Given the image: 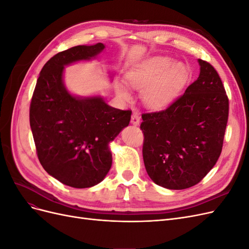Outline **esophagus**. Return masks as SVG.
I'll return each mask as SVG.
<instances>
[{
  "label": "esophagus",
  "mask_w": 249,
  "mask_h": 249,
  "mask_svg": "<svg viewBox=\"0 0 249 249\" xmlns=\"http://www.w3.org/2000/svg\"><path fill=\"white\" fill-rule=\"evenodd\" d=\"M131 123L134 125H138L140 123V115L138 113H133L132 114V118H131Z\"/></svg>",
  "instance_id": "1"
}]
</instances>
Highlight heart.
I'll use <instances>...</instances> for the list:
<instances>
[{"label": "heart", "mask_w": 249, "mask_h": 249, "mask_svg": "<svg viewBox=\"0 0 249 249\" xmlns=\"http://www.w3.org/2000/svg\"><path fill=\"white\" fill-rule=\"evenodd\" d=\"M189 78L185 64L168 57H156L141 65L140 69L126 74L127 85L142 90L141 99L146 107L161 109L169 105L182 90ZM116 94L124 101L132 96L123 84H115Z\"/></svg>", "instance_id": "obj_1"}]
</instances>
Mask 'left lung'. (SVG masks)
I'll return each mask as SVG.
<instances>
[{
  "label": "left lung",
  "instance_id": "8db88e82",
  "mask_svg": "<svg viewBox=\"0 0 249 249\" xmlns=\"http://www.w3.org/2000/svg\"><path fill=\"white\" fill-rule=\"evenodd\" d=\"M200 72L168 108L142 114L143 161L153 182L171 190L198 184L219 158L229 99L219 74L198 59Z\"/></svg>",
  "mask_w": 249,
  "mask_h": 249
}]
</instances>
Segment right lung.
Returning a JSON list of instances; mask_svg holds the SVG:
<instances>
[{
	"label": "right lung",
	"instance_id": "1",
	"mask_svg": "<svg viewBox=\"0 0 249 249\" xmlns=\"http://www.w3.org/2000/svg\"><path fill=\"white\" fill-rule=\"evenodd\" d=\"M103 43L60 52L44 64L30 105L37 157L50 176L73 188L101 183L112 165L109 143L129 125L131 110L113 108L101 96L71 94L64 66L95 58Z\"/></svg>",
	"mask_w": 249,
	"mask_h": 249
}]
</instances>
